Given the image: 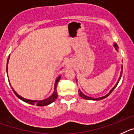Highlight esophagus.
<instances>
[{
    "label": "esophagus",
    "instance_id": "esophagus-1",
    "mask_svg": "<svg viewBox=\"0 0 134 134\" xmlns=\"http://www.w3.org/2000/svg\"><path fill=\"white\" fill-rule=\"evenodd\" d=\"M65 65L66 67H69L71 65L70 60H69V59H67V60H65Z\"/></svg>",
    "mask_w": 134,
    "mask_h": 134
}]
</instances>
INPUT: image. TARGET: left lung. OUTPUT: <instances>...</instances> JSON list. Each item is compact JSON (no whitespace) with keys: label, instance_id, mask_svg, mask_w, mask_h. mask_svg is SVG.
<instances>
[{"label":"left lung","instance_id":"8db88e82","mask_svg":"<svg viewBox=\"0 0 134 134\" xmlns=\"http://www.w3.org/2000/svg\"><path fill=\"white\" fill-rule=\"evenodd\" d=\"M113 46L114 48H115V50L117 51H118V46H117V44H116V43H115L113 44ZM122 71H123V66L121 65V74H120V76H119V77L118 79V81H117V82L116 83V84L115 85V86L113 87V88H112V89L110 90V92H109V93H108L107 94H106L105 96H102V97H99V98H92V97H90V96H86V95H85L84 94H83V93L81 92V90H79V94H80V96H81V98H84V99H86V100H102V99H104V98H107V96H109V95L110 94V93L112 92L114 90V89L117 87V84L119 83V81H120L121 80V75H122ZM76 81H77V80H76Z\"/></svg>","mask_w":134,"mask_h":134}]
</instances>
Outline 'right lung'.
Here are the masks:
<instances>
[{
	"mask_svg": "<svg viewBox=\"0 0 134 134\" xmlns=\"http://www.w3.org/2000/svg\"><path fill=\"white\" fill-rule=\"evenodd\" d=\"M9 57H10V54L9 56V58L7 59V74H8V63H9ZM60 79V75H59L58 77L57 80L55 81V83H54V92H53V94L50 96L49 97L46 98L44 100H29V99H26L25 98H23L22 96H21L20 95H19L17 92H15V90L13 89L12 86H11V83H10V81L9 82V84L11 85V88H12L14 94L17 96V97L21 99V100H23L24 102H27V103H28V104H33V105H37L38 107H44V106H46V105H48V104H51L52 102H54L56 99H57V98L58 96V94H57V83L59 81ZM9 80V79H8Z\"/></svg>",
	"mask_w": 134,
	"mask_h": 134,
	"instance_id": "add662e5",
	"label": "right lung"
}]
</instances>
